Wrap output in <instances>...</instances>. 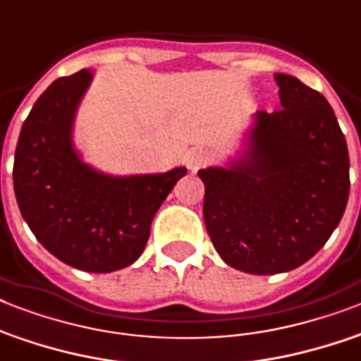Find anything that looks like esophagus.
Listing matches in <instances>:
<instances>
[{
  "label": "esophagus",
  "instance_id": "34e87169",
  "mask_svg": "<svg viewBox=\"0 0 361 361\" xmlns=\"http://www.w3.org/2000/svg\"><path fill=\"white\" fill-rule=\"evenodd\" d=\"M208 161L209 153L206 152V149H198V147H195V149H189V152L185 153V164L191 172H197L198 169H202Z\"/></svg>",
  "mask_w": 361,
  "mask_h": 361
}]
</instances>
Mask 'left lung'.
Masks as SVG:
<instances>
[{
    "label": "left lung",
    "mask_w": 361,
    "mask_h": 361,
    "mask_svg": "<svg viewBox=\"0 0 361 361\" xmlns=\"http://www.w3.org/2000/svg\"><path fill=\"white\" fill-rule=\"evenodd\" d=\"M274 76L283 109L258 110L240 161L198 170L215 251L255 275L290 271L314 257L350 191L347 140L330 103L294 76Z\"/></svg>",
    "instance_id": "1"
}]
</instances>
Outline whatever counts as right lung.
I'll use <instances>...</instances> for the list:
<instances>
[{"label":"right lung","instance_id":"right-lung-1","mask_svg":"<svg viewBox=\"0 0 361 361\" xmlns=\"http://www.w3.org/2000/svg\"><path fill=\"white\" fill-rule=\"evenodd\" d=\"M92 71L52 82L22 125L13 183L20 214L42 243L73 268L109 274L140 257L152 221L187 169L164 174H101L73 147V120Z\"/></svg>","mask_w":361,"mask_h":361}]
</instances>
